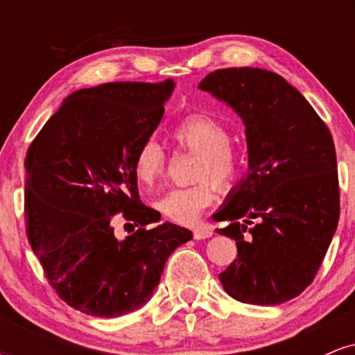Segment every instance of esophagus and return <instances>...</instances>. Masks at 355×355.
Instances as JSON below:
<instances>
[{
	"instance_id": "esophagus-1",
	"label": "esophagus",
	"mask_w": 355,
	"mask_h": 355,
	"mask_svg": "<svg viewBox=\"0 0 355 355\" xmlns=\"http://www.w3.org/2000/svg\"><path fill=\"white\" fill-rule=\"evenodd\" d=\"M211 235H214V229H211V225H209V223H202V225H197L193 229V237L197 240L210 239Z\"/></svg>"
}]
</instances>
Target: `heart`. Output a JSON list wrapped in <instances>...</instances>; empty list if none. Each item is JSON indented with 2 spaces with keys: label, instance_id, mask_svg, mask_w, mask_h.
Listing matches in <instances>:
<instances>
[{
  "label": "heart",
  "instance_id": "b5f03b06",
  "mask_svg": "<svg viewBox=\"0 0 355 355\" xmlns=\"http://www.w3.org/2000/svg\"><path fill=\"white\" fill-rule=\"evenodd\" d=\"M173 137L178 144L198 153L193 173L195 183L185 187H173L158 200L160 209L168 218L180 223H191L198 218L203 209L214 202L217 187L230 185L240 172V155L230 146V132L227 126L214 116L195 115L185 116L173 128ZM137 178L145 185H153L165 172V153L158 141L145 140L138 146L133 160ZM211 180L214 181L211 182Z\"/></svg>",
  "mask_w": 355,
  "mask_h": 355
}]
</instances>
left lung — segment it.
I'll use <instances>...</instances> for the list:
<instances>
[{"label":"left lung","mask_w":355,"mask_h":355,"mask_svg":"<svg viewBox=\"0 0 355 355\" xmlns=\"http://www.w3.org/2000/svg\"><path fill=\"white\" fill-rule=\"evenodd\" d=\"M198 88L245 125L248 173L218 211L217 234L237 243L218 275L243 304L277 305L302 294L319 270L339 222L336 146L299 89L262 68H225Z\"/></svg>","instance_id":"8db88e82"}]
</instances>
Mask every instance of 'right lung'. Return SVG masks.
<instances>
[{
    "label": "right lung",
    "instance_id": "obj_1",
    "mask_svg": "<svg viewBox=\"0 0 355 355\" xmlns=\"http://www.w3.org/2000/svg\"><path fill=\"white\" fill-rule=\"evenodd\" d=\"M173 89V80L76 89L26 153L28 240L53 288L88 315L120 317L145 305L166 259L191 240L172 222L153 225L162 215L140 202L133 168ZM118 211L132 227L125 239L112 223Z\"/></svg>",
    "mask_w": 355,
    "mask_h": 355
}]
</instances>
